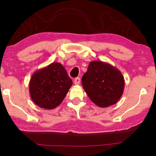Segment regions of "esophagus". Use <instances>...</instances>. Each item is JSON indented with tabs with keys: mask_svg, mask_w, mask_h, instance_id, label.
Wrapping results in <instances>:
<instances>
[{
	"mask_svg": "<svg viewBox=\"0 0 156 156\" xmlns=\"http://www.w3.org/2000/svg\"><path fill=\"white\" fill-rule=\"evenodd\" d=\"M74 84H76V85L80 84V77H76V78L74 79Z\"/></svg>",
	"mask_w": 156,
	"mask_h": 156,
	"instance_id": "esophagus-1",
	"label": "esophagus"
}]
</instances>
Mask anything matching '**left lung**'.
<instances>
[{
    "label": "left lung",
    "instance_id": "left-lung-1",
    "mask_svg": "<svg viewBox=\"0 0 156 156\" xmlns=\"http://www.w3.org/2000/svg\"><path fill=\"white\" fill-rule=\"evenodd\" d=\"M82 83L91 101L102 108L116 104L125 86L124 78L117 68L99 60L90 62Z\"/></svg>",
    "mask_w": 156,
    "mask_h": 156
}]
</instances>
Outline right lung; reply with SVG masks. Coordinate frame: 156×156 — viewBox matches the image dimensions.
<instances>
[{
    "instance_id": "obj_1",
    "label": "right lung",
    "mask_w": 156,
    "mask_h": 156,
    "mask_svg": "<svg viewBox=\"0 0 156 156\" xmlns=\"http://www.w3.org/2000/svg\"><path fill=\"white\" fill-rule=\"evenodd\" d=\"M72 85L62 64L52 62L34 72L29 82L30 95L40 108L53 109L62 102Z\"/></svg>"
}]
</instances>
